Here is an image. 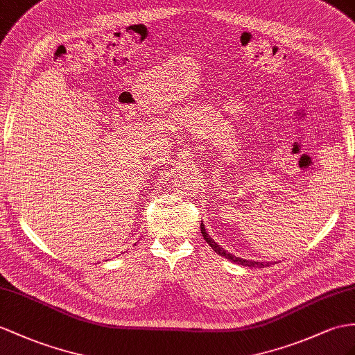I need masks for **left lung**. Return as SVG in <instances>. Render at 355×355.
<instances>
[{
    "mask_svg": "<svg viewBox=\"0 0 355 355\" xmlns=\"http://www.w3.org/2000/svg\"><path fill=\"white\" fill-rule=\"evenodd\" d=\"M200 230H202V235H203V238H205V241L207 244H209V247L214 250L215 253L217 254H220V256H223V257H226V259H229V261H232V262H235V263H239V265H244V266H261V268H263V266H268L270 263H263V262H254V261H245V259H241V257H236V256H233V254H230V253H227L226 250H223L217 243H215V241L207 235L206 233V229H205V226H203V221H202V224H200Z\"/></svg>",
    "mask_w": 355,
    "mask_h": 355,
    "instance_id": "1",
    "label": "left lung"
}]
</instances>
